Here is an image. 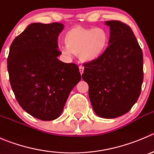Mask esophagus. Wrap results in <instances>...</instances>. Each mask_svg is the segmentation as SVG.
Returning <instances> with one entry per match:
<instances>
[{
  "label": "esophagus",
  "instance_id": "34e87169",
  "mask_svg": "<svg viewBox=\"0 0 154 154\" xmlns=\"http://www.w3.org/2000/svg\"><path fill=\"white\" fill-rule=\"evenodd\" d=\"M83 71H84V67L82 66V65H80V66H79V72H80V73H81V75L83 73Z\"/></svg>",
  "mask_w": 154,
  "mask_h": 154
}]
</instances>
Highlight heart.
Returning a JSON list of instances; mask_svg holds the SVG:
<instances>
[{"instance_id": "heart-1", "label": "heart", "mask_w": 154, "mask_h": 154, "mask_svg": "<svg viewBox=\"0 0 154 154\" xmlns=\"http://www.w3.org/2000/svg\"><path fill=\"white\" fill-rule=\"evenodd\" d=\"M65 53L79 55L82 62H92L99 59L106 50L109 35L103 28L75 27L65 33Z\"/></svg>"}]
</instances>
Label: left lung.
<instances>
[{
	"label": "left lung",
	"mask_w": 154,
	"mask_h": 154,
	"mask_svg": "<svg viewBox=\"0 0 154 154\" xmlns=\"http://www.w3.org/2000/svg\"><path fill=\"white\" fill-rule=\"evenodd\" d=\"M106 24L110 28L109 45L99 59L83 64L82 76L96 114L112 119L129 112L140 95L143 57L129 25L120 21Z\"/></svg>",
	"instance_id": "8db88e82"
}]
</instances>
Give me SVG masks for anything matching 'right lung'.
I'll list each match as a JSON object with an SVG mask.
<instances>
[{"label": "right lung", "instance_id": "obj_1", "mask_svg": "<svg viewBox=\"0 0 154 154\" xmlns=\"http://www.w3.org/2000/svg\"><path fill=\"white\" fill-rule=\"evenodd\" d=\"M61 23H33L12 42L8 57L9 80L21 108L37 119H55L81 80L79 66L58 59Z\"/></svg>", "mask_w": 154, "mask_h": 154}]
</instances>
